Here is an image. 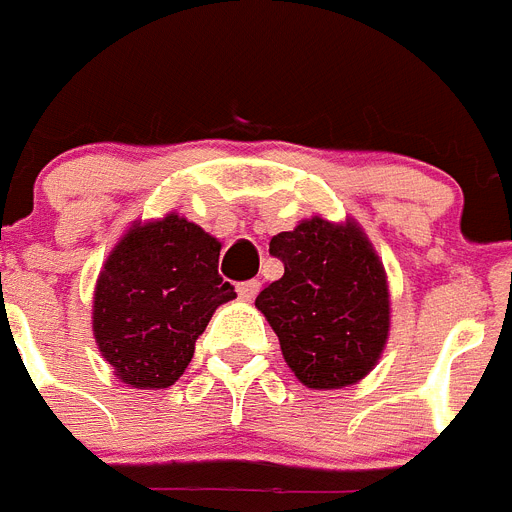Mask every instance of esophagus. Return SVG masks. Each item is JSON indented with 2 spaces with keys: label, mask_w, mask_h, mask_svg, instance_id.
<instances>
[{
  "label": "esophagus",
  "mask_w": 512,
  "mask_h": 512,
  "mask_svg": "<svg viewBox=\"0 0 512 512\" xmlns=\"http://www.w3.org/2000/svg\"><path fill=\"white\" fill-rule=\"evenodd\" d=\"M257 291H260V281H244L236 286V294H239L242 302H252L257 296Z\"/></svg>",
  "instance_id": "34e87169"
}]
</instances>
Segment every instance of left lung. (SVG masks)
<instances>
[{
  "mask_svg": "<svg viewBox=\"0 0 512 512\" xmlns=\"http://www.w3.org/2000/svg\"><path fill=\"white\" fill-rule=\"evenodd\" d=\"M283 276L255 307L276 330L283 359L312 390L349 388L375 369L390 336L388 273L354 218L299 221L270 239Z\"/></svg>",
  "mask_w": 512,
  "mask_h": 512,
  "instance_id": "obj_1",
  "label": "left lung"
}]
</instances>
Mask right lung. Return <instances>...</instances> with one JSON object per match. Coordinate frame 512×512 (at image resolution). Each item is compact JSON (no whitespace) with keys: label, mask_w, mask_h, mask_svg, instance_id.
<instances>
[{"label":"right lung","mask_w":512,"mask_h":512,"mask_svg":"<svg viewBox=\"0 0 512 512\" xmlns=\"http://www.w3.org/2000/svg\"><path fill=\"white\" fill-rule=\"evenodd\" d=\"M218 255L216 236L179 213L124 231L93 291V338L119 382L161 390L184 375L213 312L236 299Z\"/></svg>","instance_id":"1"}]
</instances>
